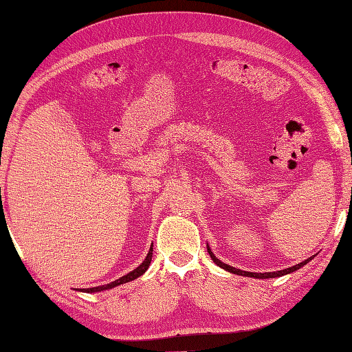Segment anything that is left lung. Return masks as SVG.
Listing matches in <instances>:
<instances>
[{
  "mask_svg": "<svg viewBox=\"0 0 352 352\" xmlns=\"http://www.w3.org/2000/svg\"><path fill=\"white\" fill-rule=\"evenodd\" d=\"M207 252L210 254L212 260H213L214 263L218 265L219 267L226 269V271H228V272H231V274L243 275V276H254V278H275V276H283V275H286V274H290V272H294V271H298V269L302 267L304 265H307L309 261L311 260V257H310V258H307L305 261H302V263H300V265H295V266L287 267V269H283V271H276V272H265V274H256V272H246V271H241V269H236V267H233V266L222 263V261H221L219 258H216V257H214V254L210 251V248H208V246H207Z\"/></svg>",
  "mask_w": 352,
  "mask_h": 352,
  "instance_id": "8db88e82",
  "label": "left lung"
}]
</instances>
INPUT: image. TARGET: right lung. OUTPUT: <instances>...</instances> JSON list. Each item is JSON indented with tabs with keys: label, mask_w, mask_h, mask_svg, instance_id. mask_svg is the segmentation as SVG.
Listing matches in <instances>:
<instances>
[{
	"label": "right lung",
	"mask_w": 352,
	"mask_h": 352,
	"mask_svg": "<svg viewBox=\"0 0 352 352\" xmlns=\"http://www.w3.org/2000/svg\"><path fill=\"white\" fill-rule=\"evenodd\" d=\"M151 257H153V246H151V248H149L146 258H145L144 261H142V265L138 266L136 269H134V271H131V272H129L126 275L121 276V278L116 280V281H111V283H109V284H104V286H98V287L83 289V292H89V294H91V292H101V290H107V289H111V287H116V286H119V284L133 281L134 278H138V276H140L142 274H145V271L149 267V263H151Z\"/></svg>",
	"instance_id": "right-lung-1"
}]
</instances>
